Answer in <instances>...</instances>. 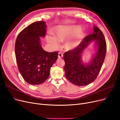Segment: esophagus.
<instances>
[{"label":"esophagus","mask_w":120,"mask_h":120,"mask_svg":"<svg viewBox=\"0 0 120 120\" xmlns=\"http://www.w3.org/2000/svg\"><path fill=\"white\" fill-rule=\"evenodd\" d=\"M63 57V54L62 52H59L58 53V58H61Z\"/></svg>","instance_id":"esophagus-1"}]
</instances>
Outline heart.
<instances>
[{"label": "heart", "instance_id": "obj_1", "mask_svg": "<svg viewBox=\"0 0 120 120\" xmlns=\"http://www.w3.org/2000/svg\"><path fill=\"white\" fill-rule=\"evenodd\" d=\"M81 30L79 26L76 25L59 27L56 32L57 38L61 42H63L77 34L74 39L67 41L65 45L67 49H73L79 44L84 37V33H79ZM55 37H50L48 39V41L54 48H57L59 46V41Z\"/></svg>", "mask_w": 120, "mask_h": 120}]
</instances>
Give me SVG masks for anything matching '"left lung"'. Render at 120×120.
Instances as JSON below:
<instances>
[{"label":"left lung","mask_w":120,"mask_h":120,"mask_svg":"<svg viewBox=\"0 0 120 120\" xmlns=\"http://www.w3.org/2000/svg\"><path fill=\"white\" fill-rule=\"evenodd\" d=\"M95 41L96 52L90 61L84 64L82 57L83 51ZM106 52V43L102 31L94 26V32L85 37L77 47L64 54L65 72L67 79L77 86H85L94 81L100 71Z\"/></svg>","instance_id":"1"}]
</instances>
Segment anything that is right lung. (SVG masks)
I'll list each match as a JSON object with an SVG mask.
<instances>
[{
    "instance_id": "1",
    "label": "right lung",
    "mask_w": 120,
    "mask_h": 120,
    "mask_svg": "<svg viewBox=\"0 0 120 120\" xmlns=\"http://www.w3.org/2000/svg\"><path fill=\"white\" fill-rule=\"evenodd\" d=\"M46 27L45 22H33L19 33L15 41L18 69L30 84H40L47 79L50 68L58 58L57 52H49L41 47L40 37H45Z\"/></svg>"
}]
</instances>
